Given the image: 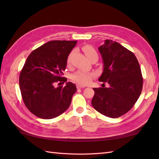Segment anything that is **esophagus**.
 <instances>
[{
  "label": "esophagus",
  "instance_id": "1",
  "mask_svg": "<svg viewBox=\"0 0 159 159\" xmlns=\"http://www.w3.org/2000/svg\"><path fill=\"white\" fill-rule=\"evenodd\" d=\"M76 87H77V89H82V88H84V87H85V86L80 85V84H77Z\"/></svg>",
  "mask_w": 159,
  "mask_h": 159
}]
</instances>
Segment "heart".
Wrapping results in <instances>:
<instances>
[{
    "instance_id": "obj_1",
    "label": "heart",
    "mask_w": 159,
    "mask_h": 159,
    "mask_svg": "<svg viewBox=\"0 0 159 159\" xmlns=\"http://www.w3.org/2000/svg\"><path fill=\"white\" fill-rule=\"evenodd\" d=\"M83 52H85V55L88 59H89L90 57H92L93 55H98L96 50L91 46L86 45L85 46H83ZM72 55H73L72 52L70 53V55H68V57H67V63H70L71 60H72ZM93 76H94L93 73H89V72H85V71L80 70L73 74L72 80L76 83L80 84V85H87V84H89L91 82V80H92V79Z\"/></svg>"
}]
</instances>
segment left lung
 Returning a JSON list of instances; mask_svg holds the SVG:
<instances>
[{"label":"left lung","mask_w":159,"mask_h":159,"mask_svg":"<svg viewBox=\"0 0 159 159\" xmlns=\"http://www.w3.org/2000/svg\"><path fill=\"white\" fill-rule=\"evenodd\" d=\"M98 50L103 62L98 80L109 87L93 88L92 104L104 116L119 117L132 109L142 91L139 64L133 52L113 40L106 39Z\"/></svg>","instance_id":"8db88e82"}]
</instances>
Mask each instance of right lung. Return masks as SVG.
<instances>
[{
    "instance_id": "right-lung-1",
    "label": "right lung",
    "mask_w": 159,
    "mask_h": 159,
    "mask_svg": "<svg viewBox=\"0 0 159 159\" xmlns=\"http://www.w3.org/2000/svg\"><path fill=\"white\" fill-rule=\"evenodd\" d=\"M77 41L53 40L30 54L20 74L19 85L26 108L42 119H52L68 109L76 92L74 83L62 76L70 53Z\"/></svg>"
}]
</instances>
